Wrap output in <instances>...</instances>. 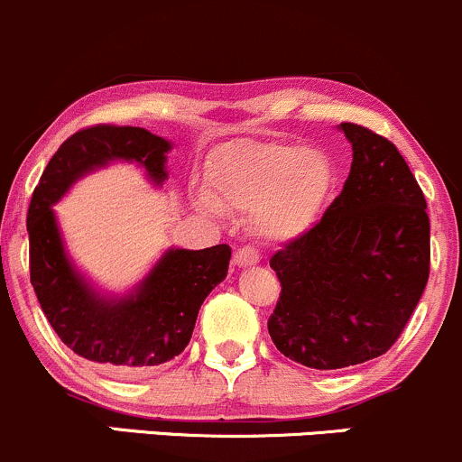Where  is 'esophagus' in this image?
<instances>
[{
  "instance_id": "34e87169",
  "label": "esophagus",
  "mask_w": 462,
  "mask_h": 462,
  "mask_svg": "<svg viewBox=\"0 0 462 462\" xmlns=\"http://www.w3.org/2000/svg\"><path fill=\"white\" fill-rule=\"evenodd\" d=\"M257 262H260V255H257V251L249 249V246L237 249L236 255H233V264H236L237 269H249V266H255Z\"/></svg>"
}]
</instances>
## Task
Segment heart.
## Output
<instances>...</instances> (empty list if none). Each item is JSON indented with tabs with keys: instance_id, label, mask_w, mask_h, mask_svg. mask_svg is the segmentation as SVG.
<instances>
[{
	"instance_id": "obj_1",
	"label": "heart",
	"mask_w": 462,
	"mask_h": 462,
	"mask_svg": "<svg viewBox=\"0 0 462 462\" xmlns=\"http://www.w3.org/2000/svg\"><path fill=\"white\" fill-rule=\"evenodd\" d=\"M337 182L332 158L300 143H233L209 170L222 209L251 211V231L269 245H291L315 229Z\"/></svg>"
}]
</instances>
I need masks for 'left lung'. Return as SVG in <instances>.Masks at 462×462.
I'll return each mask as SVG.
<instances>
[{"instance_id": "obj_1", "label": "left lung", "mask_w": 462, "mask_h": 462, "mask_svg": "<svg viewBox=\"0 0 462 462\" xmlns=\"http://www.w3.org/2000/svg\"><path fill=\"white\" fill-rule=\"evenodd\" d=\"M352 145L344 189L309 236L271 257L282 295L277 350L315 370L365 364L392 348L430 277L425 196L399 150L341 123Z\"/></svg>"}]
</instances>
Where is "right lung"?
<instances>
[{"instance_id": "right-lung-1", "label": "right lung", "mask_w": 462, "mask_h": 462, "mask_svg": "<svg viewBox=\"0 0 462 462\" xmlns=\"http://www.w3.org/2000/svg\"><path fill=\"white\" fill-rule=\"evenodd\" d=\"M171 147L143 127L97 125L72 134L48 162L28 209L31 282L43 315L68 348L114 374H141L187 348L202 301L226 277L231 249L171 246L134 289L106 292L74 264L52 207L74 182L112 162H134L162 187Z\"/></svg>"}]
</instances>
